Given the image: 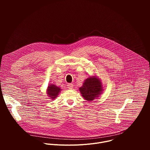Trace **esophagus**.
Masks as SVG:
<instances>
[{"mask_svg":"<svg viewBox=\"0 0 150 150\" xmlns=\"http://www.w3.org/2000/svg\"><path fill=\"white\" fill-rule=\"evenodd\" d=\"M67 87H68V88L69 89L71 90V89H72V88H73L74 85H73V83H68V84L67 85Z\"/></svg>","mask_w":150,"mask_h":150,"instance_id":"obj_1","label":"esophagus"}]
</instances>
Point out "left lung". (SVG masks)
Listing matches in <instances>:
<instances>
[{
  "label": "left lung",
  "instance_id": "left-lung-1",
  "mask_svg": "<svg viewBox=\"0 0 150 150\" xmlns=\"http://www.w3.org/2000/svg\"><path fill=\"white\" fill-rule=\"evenodd\" d=\"M83 97L87 101H92L102 91V86L100 81L96 77L87 78L82 86L79 88Z\"/></svg>",
  "mask_w": 150,
  "mask_h": 150
}]
</instances>
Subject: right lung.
<instances>
[{
    "mask_svg": "<svg viewBox=\"0 0 150 150\" xmlns=\"http://www.w3.org/2000/svg\"><path fill=\"white\" fill-rule=\"evenodd\" d=\"M60 91V88L59 87L56 86L55 85H49L48 87L47 94L50 97H51L52 99H54L57 96Z\"/></svg>",
    "mask_w": 150,
    "mask_h": 150,
    "instance_id": "obj_1",
    "label": "right lung"
}]
</instances>
